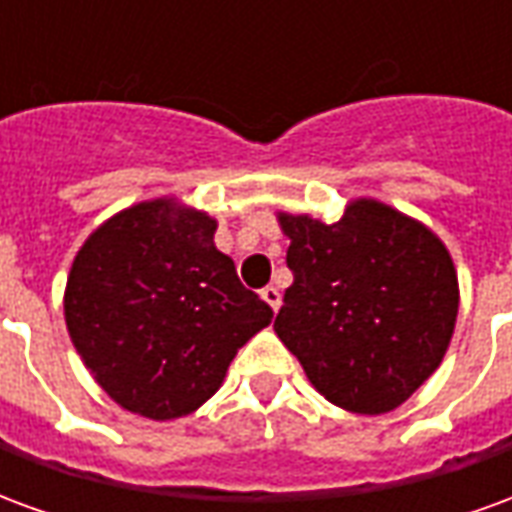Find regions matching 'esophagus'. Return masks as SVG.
<instances>
[{
  "label": "esophagus",
  "mask_w": 512,
  "mask_h": 512,
  "mask_svg": "<svg viewBox=\"0 0 512 512\" xmlns=\"http://www.w3.org/2000/svg\"><path fill=\"white\" fill-rule=\"evenodd\" d=\"M260 296H263V301H266L271 310H274V312L279 310V304H282V293H279L274 285H268V288L260 290Z\"/></svg>",
  "instance_id": "obj_1"
}]
</instances>
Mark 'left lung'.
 Instances as JSON below:
<instances>
[{
    "mask_svg": "<svg viewBox=\"0 0 512 512\" xmlns=\"http://www.w3.org/2000/svg\"><path fill=\"white\" fill-rule=\"evenodd\" d=\"M293 285L274 332L329 403L386 414L425 384L450 348L458 274L430 227L359 197L337 222L277 213Z\"/></svg>",
    "mask_w": 512,
    "mask_h": 512,
    "instance_id": "8db88e82",
    "label": "left lung"
}]
</instances>
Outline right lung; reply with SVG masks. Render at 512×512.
<instances>
[{
	"label": "right lung",
	"instance_id": "right-lung-1",
	"mask_svg": "<svg viewBox=\"0 0 512 512\" xmlns=\"http://www.w3.org/2000/svg\"><path fill=\"white\" fill-rule=\"evenodd\" d=\"M216 219L156 197L95 227L73 257L65 326L117 406L167 422L219 392L274 312L213 244Z\"/></svg>",
	"mask_w": 512,
	"mask_h": 512
}]
</instances>
